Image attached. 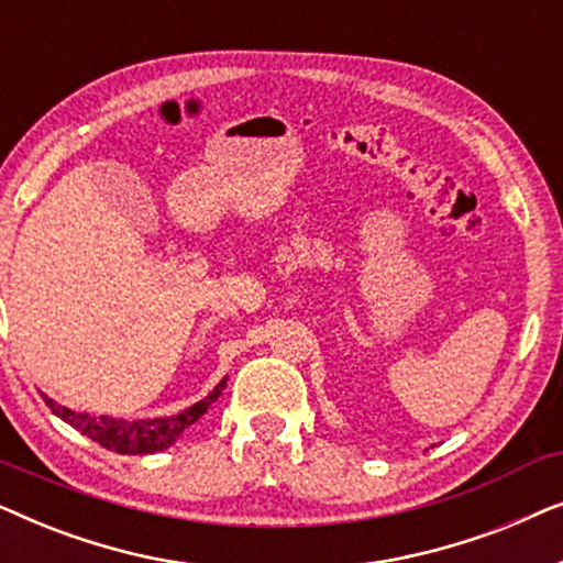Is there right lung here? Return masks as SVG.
<instances>
[{"mask_svg": "<svg viewBox=\"0 0 563 563\" xmlns=\"http://www.w3.org/2000/svg\"><path fill=\"white\" fill-rule=\"evenodd\" d=\"M228 379H222L205 399H199L197 405L187 407L179 415L172 418H153V420H114L110 415H89V412H74L68 407H60L53 402L51 397H45V405L51 407L53 415H58L60 420L79 430L91 441H97L102 449L114 453H128V456H143V453H156L164 451L168 445L176 443L184 430L202 418L210 410V405L222 395Z\"/></svg>", "mask_w": 563, "mask_h": 563, "instance_id": "right-lung-1", "label": "right lung"}]
</instances>
